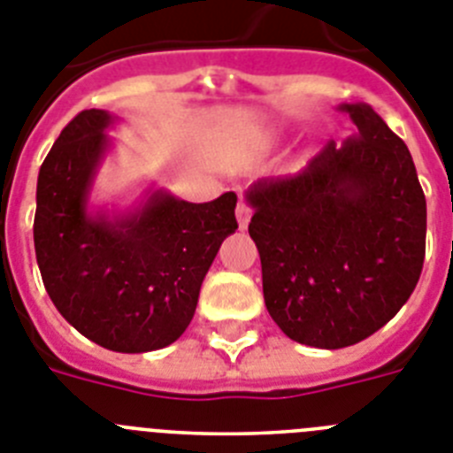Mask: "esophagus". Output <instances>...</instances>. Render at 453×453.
Here are the masks:
<instances>
[{"label": "esophagus", "mask_w": 453, "mask_h": 453, "mask_svg": "<svg viewBox=\"0 0 453 453\" xmlns=\"http://www.w3.org/2000/svg\"><path fill=\"white\" fill-rule=\"evenodd\" d=\"M235 218H238V226L241 229H248L250 218H252V208L245 201H241V203L235 205Z\"/></svg>", "instance_id": "esophagus-1"}]
</instances>
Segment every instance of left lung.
I'll return each instance as SVG.
<instances>
[{"mask_svg":"<svg viewBox=\"0 0 453 453\" xmlns=\"http://www.w3.org/2000/svg\"><path fill=\"white\" fill-rule=\"evenodd\" d=\"M340 111L354 136L245 192L268 315L319 349L357 345L394 319L426 254V196L407 145L368 104Z\"/></svg>","mask_w":453,"mask_h":453,"instance_id":"obj_1","label":"left lung"}]
</instances>
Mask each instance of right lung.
<instances>
[{
    "label": "right lung",
    "mask_w": 453,
    "mask_h": 453,
    "mask_svg": "<svg viewBox=\"0 0 453 453\" xmlns=\"http://www.w3.org/2000/svg\"><path fill=\"white\" fill-rule=\"evenodd\" d=\"M115 125L89 108L62 129L36 182L34 250L59 315L113 352L162 349L185 334L219 245L238 229L235 196L208 203L148 189L125 212L89 211Z\"/></svg>",
    "instance_id": "obj_1"
}]
</instances>
